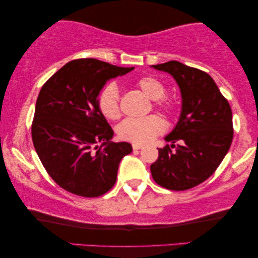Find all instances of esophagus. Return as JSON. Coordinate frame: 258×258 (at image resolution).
<instances>
[{
  "instance_id": "1",
  "label": "esophagus",
  "mask_w": 258,
  "mask_h": 258,
  "mask_svg": "<svg viewBox=\"0 0 258 258\" xmlns=\"http://www.w3.org/2000/svg\"><path fill=\"white\" fill-rule=\"evenodd\" d=\"M133 149H134V150L143 149V146H142V144H136V143H134V144H133Z\"/></svg>"
}]
</instances>
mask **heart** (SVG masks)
<instances>
[{
	"mask_svg": "<svg viewBox=\"0 0 258 258\" xmlns=\"http://www.w3.org/2000/svg\"><path fill=\"white\" fill-rule=\"evenodd\" d=\"M137 87L154 101V105L161 110L171 111L175 103L165 97V86L162 81L154 76H143L137 80ZM101 114L108 119H117L121 116L118 89L115 84H108L103 88L97 98ZM165 125L158 116H148L143 118H126L117 128V134L122 140L136 144L150 142L157 135L164 132Z\"/></svg>",
	"mask_w": 258,
	"mask_h": 258,
	"instance_id": "heart-1",
	"label": "heart"
}]
</instances>
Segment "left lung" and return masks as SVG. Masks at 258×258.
<instances>
[{"label": "left lung", "mask_w": 258, "mask_h": 258, "mask_svg": "<svg viewBox=\"0 0 258 258\" xmlns=\"http://www.w3.org/2000/svg\"><path fill=\"white\" fill-rule=\"evenodd\" d=\"M151 67L170 74L182 95L177 124L165 136L175 150L169 146L158 149V158L150 165L151 175L169 190L191 189L214 174L231 146V108L215 81L202 70L177 61Z\"/></svg>", "instance_id": "8db88e82"}]
</instances>
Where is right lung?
Masks as SVG:
<instances>
[{
    "label": "right lung",
    "instance_id": "right-lung-1",
    "mask_svg": "<svg viewBox=\"0 0 258 258\" xmlns=\"http://www.w3.org/2000/svg\"><path fill=\"white\" fill-rule=\"evenodd\" d=\"M133 69L95 58L74 59L42 87L31 137L44 169L62 189L98 197L114 186L119 162L133 147L111 142L114 132L98 109L97 96L107 81Z\"/></svg>",
    "mask_w": 258,
    "mask_h": 258
}]
</instances>
